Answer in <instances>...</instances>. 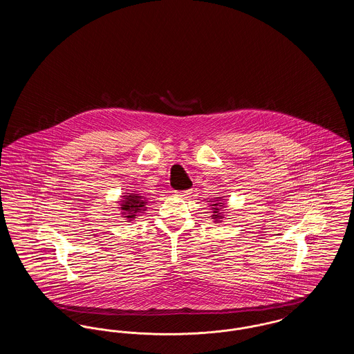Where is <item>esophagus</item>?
<instances>
[{"label": "esophagus", "mask_w": 354, "mask_h": 354, "mask_svg": "<svg viewBox=\"0 0 354 354\" xmlns=\"http://www.w3.org/2000/svg\"><path fill=\"white\" fill-rule=\"evenodd\" d=\"M190 194V190H181V192H177V196L180 197H187Z\"/></svg>", "instance_id": "34e87169"}]
</instances>
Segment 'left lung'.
<instances>
[{"label":"left lung","instance_id":"8db88e82","mask_svg":"<svg viewBox=\"0 0 354 354\" xmlns=\"http://www.w3.org/2000/svg\"><path fill=\"white\" fill-rule=\"evenodd\" d=\"M224 208V203H221V197H216L214 201H212V218L214 221H221L223 214L221 209Z\"/></svg>","mask_w":354,"mask_h":354}]
</instances>
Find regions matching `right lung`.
I'll use <instances>...</instances> for the list:
<instances>
[{
    "label": "right lung",
    "mask_w": 354,
    "mask_h": 354,
    "mask_svg": "<svg viewBox=\"0 0 354 354\" xmlns=\"http://www.w3.org/2000/svg\"><path fill=\"white\" fill-rule=\"evenodd\" d=\"M123 200H120V211L123 217H126L129 221H133L136 218V216H138V213L145 209L146 205V200L143 198L141 194L137 193H127L126 196H122Z\"/></svg>",
    "instance_id": "obj_1"
}]
</instances>
